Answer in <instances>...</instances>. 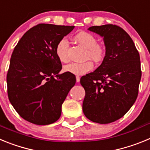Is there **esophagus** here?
Here are the masks:
<instances>
[{
    "instance_id": "obj_1",
    "label": "esophagus",
    "mask_w": 150,
    "mask_h": 150,
    "mask_svg": "<svg viewBox=\"0 0 150 150\" xmlns=\"http://www.w3.org/2000/svg\"><path fill=\"white\" fill-rule=\"evenodd\" d=\"M76 83H79V80H80V77H79V76H76Z\"/></svg>"
}]
</instances>
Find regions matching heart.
Listing matches in <instances>:
<instances>
[{"label":"heart","instance_id":"1","mask_svg":"<svg viewBox=\"0 0 150 150\" xmlns=\"http://www.w3.org/2000/svg\"><path fill=\"white\" fill-rule=\"evenodd\" d=\"M74 40L86 49V59H91L95 62H100L106 55V46L104 43L97 42L96 36L87 31H79L74 37ZM68 42L65 38H62L57 43L55 46V54L59 60L62 63H67L69 61L67 50ZM93 69V63L91 61H86L82 63L73 62L64 67V71L69 74L81 76L87 74Z\"/></svg>","mask_w":150,"mask_h":150}]
</instances>
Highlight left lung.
Here are the masks:
<instances>
[{
	"label": "left lung",
	"instance_id": "8db88e82",
	"mask_svg": "<svg viewBox=\"0 0 150 150\" xmlns=\"http://www.w3.org/2000/svg\"><path fill=\"white\" fill-rule=\"evenodd\" d=\"M88 30L104 38L106 55L94 72L83 76L85 116L107 124L122 117L134 104L141 79L140 55L128 33L116 25L91 26Z\"/></svg>",
	"mask_w": 150,
	"mask_h": 150
}]
</instances>
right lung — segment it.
I'll use <instances>...</instances> for the list:
<instances>
[{
    "label": "right lung",
    "instance_id": "add662e5",
    "mask_svg": "<svg viewBox=\"0 0 150 150\" xmlns=\"http://www.w3.org/2000/svg\"><path fill=\"white\" fill-rule=\"evenodd\" d=\"M74 26L38 24L19 40L6 75L7 94L19 116L40 125L59 120L62 105L76 83V76L59 74L62 65L55 46Z\"/></svg>",
    "mask_w": 150,
    "mask_h": 150
}]
</instances>
